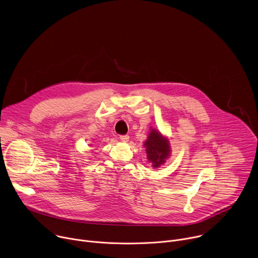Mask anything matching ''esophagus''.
<instances>
[{
  "label": "esophagus",
  "mask_w": 258,
  "mask_h": 258,
  "mask_svg": "<svg viewBox=\"0 0 258 258\" xmlns=\"http://www.w3.org/2000/svg\"><path fill=\"white\" fill-rule=\"evenodd\" d=\"M119 139H120V141H121V142L126 143V142H128V140H130V136H127V135H123V136H120V137H119Z\"/></svg>",
  "instance_id": "1"
}]
</instances>
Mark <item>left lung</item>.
Wrapping results in <instances>:
<instances>
[{"label":"left lung","mask_w":258,"mask_h":258,"mask_svg":"<svg viewBox=\"0 0 258 258\" xmlns=\"http://www.w3.org/2000/svg\"><path fill=\"white\" fill-rule=\"evenodd\" d=\"M144 146L146 148L147 159L152 163L154 168H158L165 163L166 159L170 156L169 141L156 130H151Z\"/></svg>","instance_id":"1"}]
</instances>
